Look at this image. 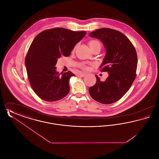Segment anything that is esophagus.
<instances>
[{
    "label": "esophagus",
    "instance_id": "esophagus-1",
    "mask_svg": "<svg viewBox=\"0 0 159 159\" xmlns=\"http://www.w3.org/2000/svg\"><path fill=\"white\" fill-rule=\"evenodd\" d=\"M79 75L80 76H81V77H84V76L86 75V73H80Z\"/></svg>",
    "mask_w": 159,
    "mask_h": 159
}]
</instances>
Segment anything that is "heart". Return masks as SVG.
<instances>
[{
	"instance_id": "heart-1",
	"label": "heart",
	"mask_w": 159,
	"mask_h": 159,
	"mask_svg": "<svg viewBox=\"0 0 159 159\" xmlns=\"http://www.w3.org/2000/svg\"><path fill=\"white\" fill-rule=\"evenodd\" d=\"M88 44H89L90 48L92 51L93 49H96V48H99L101 49V46H102L100 41H99L97 39H92L91 40H89V42H88ZM75 48H76V46L75 47ZM90 64H92V63H91ZM80 67L83 68L84 70H88L89 69V67L88 66V64H86V63L81 64H80Z\"/></svg>"
}]
</instances>
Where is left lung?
<instances>
[{
  "instance_id": "8db88e82",
  "label": "left lung",
  "mask_w": 159,
  "mask_h": 159,
  "mask_svg": "<svg viewBox=\"0 0 159 159\" xmlns=\"http://www.w3.org/2000/svg\"><path fill=\"white\" fill-rule=\"evenodd\" d=\"M91 38L103 43L106 55L100 67L101 72H108L106 80L97 82L89 88L91 97L100 103L110 104L121 99L135 79L138 58L135 48L120 31L102 28L91 32Z\"/></svg>"
}]
</instances>
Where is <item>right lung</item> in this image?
<instances>
[{"mask_svg":"<svg viewBox=\"0 0 159 159\" xmlns=\"http://www.w3.org/2000/svg\"><path fill=\"white\" fill-rule=\"evenodd\" d=\"M86 31L53 28L42 31L34 39L25 59L31 87L40 98L53 102L65 97L70 91L69 79L75 75L57 72L55 65L61 56L68 57Z\"/></svg>","mask_w":159,"mask_h":159,"instance_id":"add662e5","label":"right lung"}]
</instances>
